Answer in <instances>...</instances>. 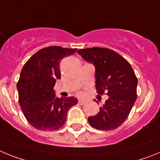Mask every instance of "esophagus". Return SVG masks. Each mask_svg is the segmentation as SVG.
I'll return each mask as SVG.
<instances>
[{"label":"esophagus","mask_w":160,"mask_h":160,"mask_svg":"<svg viewBox=\"0 0 160 160\" xmlns=\"http://www.w3.org/2000/svg\"><path fill=\"white\" fill-rule=\"evenodd\" d=\"M78 103L80 104V105H84V104L86 103V101H84V100H79Z\"/></svg>","instance_id":"obj_1"}]
</instances>
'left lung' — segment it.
<instances>
[{
	"instance_id": "8db88e82",
	"label": "left lung",
	"mask_w": 160,
	"mask_h": 160,
	"mask_svg": "<svg viewBox=\"0 0 160 160\" xmlns=\"http://www.w3.org/2000/svg\"><path fill=\"white\" fill-rule=\"evenodd\" d=\"M78 54L95 67L97 93L109 96L98 113L88 117L92 127L101 130L118 128L130 114L137 98L138 79L131 65L122 55L108 48L92 47Z\"/></svg>"
}]
</instances>
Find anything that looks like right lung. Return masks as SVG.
I'll return each instance as SVG.
<instances>
[{"mask_svg":"<svg viewBox=\"0 0 160 160\" xmlns=\"http://www.w3.org/2000/svg\"><path fill=\"white\" fill-rule=\"evenodd\" d=\"M76 49L48 47L39 50L23 66L17 84L19 104L25 118L39 130H55L66 122L67 113L78 101L55 97L54 86L60 79L59 63Z\"/></svg>","mask_w":160,"mask_h":160,"instance_id":"right-lung-1","label":"right lung"}]
</instances>
